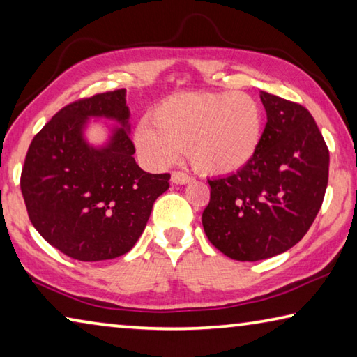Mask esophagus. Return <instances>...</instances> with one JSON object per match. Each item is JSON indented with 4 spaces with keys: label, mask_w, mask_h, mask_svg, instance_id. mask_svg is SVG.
<instances>
[{
    "label": "esophagus",
    "mask_w": 357,
    "mask_h": 357,
    "mask_svg": "<svg viewBox=\"0 0 357 357\" xmlns=\"http://www.w3.org/2000/svg\"><path fill=\"white\" fill-rule=\"evenodd\" d=\"M172 183L179 184V185L188 184V183H190V176H188V174L181 173V172H173L172 173Z\"/></svg>",
    "instance_id": "1"
}]
</instances>
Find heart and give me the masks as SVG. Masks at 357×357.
Returning <instances> with one entry per match:
<instances>
[{"label": "heart", "mask_w": 357, "mask_h": 357, "mask_svg": "<svg viewBox=\"0 0 357 357\" xmlns=\"http://www.w3.org/2000/svg\"><path fill=\"white\" fill-rule=\"evenodd\" d=\"M262 109L245 92L178 93L162 100L135 130V146L148 165L165 168L185 148L206 176L236 173L251 162L262 138Z\"/></svg>", "instance_id": "1"}]
</instances>
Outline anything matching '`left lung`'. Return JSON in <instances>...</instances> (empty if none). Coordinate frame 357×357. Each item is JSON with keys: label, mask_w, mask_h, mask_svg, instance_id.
I'll return each instance as SVG.
<instances>
[{"label": "left lung", "mask_w": 357, "mask_h": 357, "mask_svg": "<svg viewBox=\"0 0 357 357\" xmlns=\"http://www.w3.org/2000/svg\"><path fill=\"white\" fill-rule=\"evenodd\" d=\"M267 126L257 152L236 173L208 179L202 216L208 240L225 256L256 262L303 238L324 200L329 149L303 106L260 90Z\"/></svg>", "instance_id": "8db88e82"}]
</instances>
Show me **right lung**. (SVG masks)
<instances>
[{
  "label": "right lung",
  "instance_id": "add662e5",
  "mask_svg": "<svg viewBox=\"0 0 357 357\" xmlns=\"http://www.w3.org/2000/svg\"><path fill=\"white\" fill-rule=\"evenodd\" d=\"M126 95V89L98 93L60 109L33 138L22 169L20 189L33 227L82 262L132 250L154 202L169 188V174L146 173L135 162ZM92 120L107 133L100 145L86 137Z\"/></svg>",
  "mask_w": 357,
  "mask_h": 357
}]
</instances>
